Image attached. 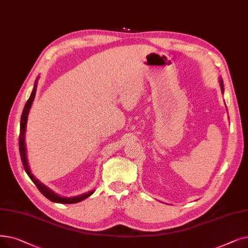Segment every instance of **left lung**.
<instances>
[{"mask_svg": "<svg viewBox=\"0 0 248 248\" xmlns=\"http://www.w3.org/2000/svg\"><path fill=\"white\" fill-rule=\"evenodd\" d=\"M219 82H220V87H221V91H222V94H223V93H224V84H223L222 78H219Z\"/></svg>", "mask_w": 248, "mask_h": 248, "instance_id": "left-lung-1", "label": "left lung"}]
</instances>
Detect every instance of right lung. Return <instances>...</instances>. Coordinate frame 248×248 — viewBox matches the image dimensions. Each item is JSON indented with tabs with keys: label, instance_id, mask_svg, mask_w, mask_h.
<instances>
[{
	"label": "right lung",
	"instance_id": "add662e5",
	"mask_svg": "<svg viewBox=\"0 0 248 248\" xmlns=\"http://www.w3.org/2000/svg\"><path fill=\"white\" fill-rule=\"evenodd\" d=\"M39 77L36 78L34 82L33 89H32V92L30 94V97L27 100L24 109L22 112V115H21V122H20V136H19V151H20V156L21 160H22V164L24 166V169L26 171L27 175L30 177V179L33 181V184L36 186V187L39 189V191L44 195L46 198H47L49 201L53 202H60V203H76L81 201H84L85 199H87L90 197L92 193L94 192L93 190H90L88 192L82 193V195L79 196H75V197H62L58 193H56L53 190H51L49 187H47L46 185L40 182L35 176L31 173V170L28 164V159H27V149H26V144H25V133H26V125H27V120H28V114L31 108V105L33 103V100L35 98V93H36V88H37V83H38Z\"/></svg>",
	"mask_w": 248,
	"mask_h": 248
}]
</instances>
